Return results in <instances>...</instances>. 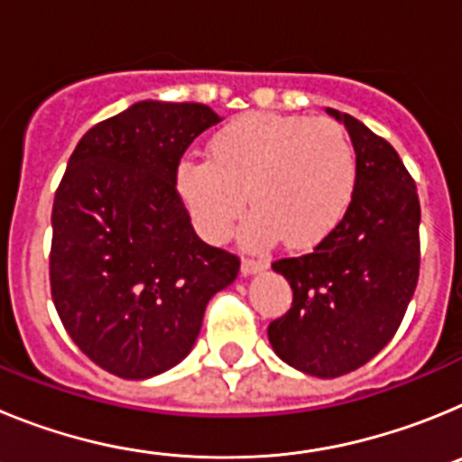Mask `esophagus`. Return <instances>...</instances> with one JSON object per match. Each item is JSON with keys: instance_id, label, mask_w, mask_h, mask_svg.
Segmentation results:
<instances>
[{"instance_id": "esophagus-1", "label": "esophagus", "mask_w": 462, "mask_h": 462, "mask_svg": "<svg viewBox=\"0 0 462 462\" xmlns=\"http://www.w3.org/2000/svg\"><path fill=\"white\" fill-rule=\"evenodd\" d=\"M268 261L266 259H254V256H245L243 263H240V271L243 275H254V273L266 271Z\"/></svg>"}]
</instances>
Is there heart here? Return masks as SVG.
Segmentation results:
<instances>
[{
    "mask_svg": "<svg viewBox=\"0 0 462 462\" xmlns=\"http://www.w3.org/2000/svg\"><path fill=\"white\" fill-rule=\"evenodd\" d=\"M354 185L356 152L337 122L271 113L228 122L212 136L210 159L187 157L175 171L178 194L208 240L226 238L250 199L245 240L280 236L293 250L314 247L340 224Z\"/></svg>",
    "mask_w": 462,
    "mask_h": 462,
    "instance_id": "obj_1",
    "label": "heart"
}]
</instances>
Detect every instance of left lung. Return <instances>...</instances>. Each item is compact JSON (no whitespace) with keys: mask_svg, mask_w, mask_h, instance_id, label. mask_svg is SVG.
<instances>
[{"mask_svg":"<svg viewBox=\"0 0 462 462\" xmlns=\"http://www.w3.org/2000/svg\"><path fill=\"white\" fill-rule=\"evenodd\" d=\"M326 113L345 125L356 152L352 203L310 254L273 263L293 300L271 321L268 340L291 368L333 379L377 356L405 317L421 263V206L389 141L346 113Z\"/></svg>","mask_w":462,"mask_h":462,"instance_id":"left-lung-1","label":"left lung"}]
</instances>
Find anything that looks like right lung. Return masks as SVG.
I'll return each mask as SVG.
<instances>
[{"instance_id": "right-lung-1", "label": "right lung", "mask_w": 462, "mask_h": 462, "mask_svg": "<svg viewBox=\"0 0 462 462\" xmlns=\"http://www.w3.org/2000/svg\"><path fill=\"white\" fill-rule=\"evenodd\" d=\"M222 122L203 104L138 101L94 125L52 203L51 293L80 352L122 379H148L191 352L206 305L240 259L196 236L175 171Z\"/></svg>"}]
</instances>
